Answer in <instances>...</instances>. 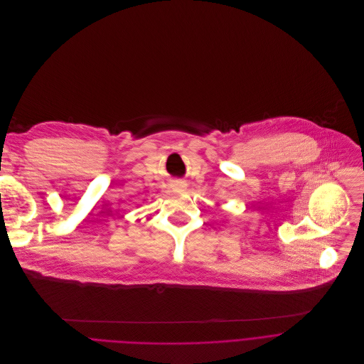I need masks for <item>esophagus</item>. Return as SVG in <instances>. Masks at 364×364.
Instances as JSON below:
<instances>
[{
  "mask_svg": "<svg viewBox=\"0 0 364 364\" xmlns=\"http://www.w3.org/2000/svg\"><path fill=\"white\" fill-rule=\"evenodd\" d=\"M172 186H173V189H176V191H183V189H186V182H185V181H175V182L172 183Z\"/></svg>",
  "mask_w": 364,
  "mask_h": 364,
  "instance_id": "34e87169",
  "label": "esophagus"
}]
</instances>
